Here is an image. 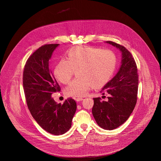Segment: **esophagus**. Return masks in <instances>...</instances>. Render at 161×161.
I'll return each mask as SVG.
<instances>
[{"instance_id": "obj_1", "label": "esophagus", "mask_w": 161, "mask_h": 161, "mask_svg": "<svg viewBox=\"0 0 161 161\" xmlns=\"http://www.w3.org/2000/svg\"><path fill=\"white\" fill-rule=\"evenodd\" d=\"M75 99H76V101L79 102V101H82V100L83 99V97H77V98H76Z\"/></svg>"}]
</instances>
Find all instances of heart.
Wrapping results in <instances>:
<instances>
[{
	"label": "heart",
	"instance_id": "1",
	"mask_svg": "<svg viewBox=\"0 0 161 161\" xmlns=\"http://www.w3.org/2000/svg\"><path fill=\"white\" fill-rule=\"evenodd\" d=\"M66 58L58 62L54 76L60 83L67 84L77 71L79 78L65 89V94L73 97L85 96L92 86L97 88L105 85L117 65L115 55L108 49L75 47L67 51Z\"/></svg>",
	"mask_w": 161,
	"mask_h": 161
}]
</instances>
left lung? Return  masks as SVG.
Returning a JSON list of instances; mask_svg holds the SVG:
<instances>
[{
    "label": "left lung",
    "mask_w": 161,
    "mask_h": 161,
    "mask_svg": "<svg viewBox=\"0 0 161 161\" xmlns=\"http://www.w3.org/2000/svg\"><path fill=\"white\" fill-rule=\"evenodd\" d=\"M106 42L118 48L122 53L121 66L119 72L101 91L109 96L107 101L94 98L92 114L101 128L113 130L123 124L130 117L137 102L138 74L135 60L123 46L113 41Z\"/></svg>",
    "instance_id": "8db88e82"
}]
</instances>
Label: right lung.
Wrapping results in <instances>:
<instances>
[{"label": "right lung", "mask_w": 161, "mask_h": 161, "mask_svg": "<svg viewBox=\"0 0 161 161\" xmlns=\"http://www.w3.org/2000/svg\"><path fill=\"white\" fill-rule=\"evenodd\" d=\"M59 44H44L28 58L23 75V85L29 109L46 131L61 135L69 130L76 110L72 98L57 104L52 96L60 91L50 68V59Z\"/></svg>", "instance_id": "obj_1"}]
</instances>
